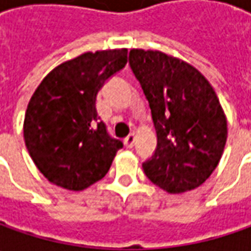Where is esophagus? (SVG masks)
<instances>
[{
    "label": "esophagus",
    "mask_w": 251,
    "mask_h": 251,
    "mask_svg": "<svg viewBox=\"0 0 251 251\" xmlns=\"http://www.w3.org/2000/svg\"><path fill=\"white\" fill-rule=\"evenodd\" d=\"M134 142H135V135H134V134H130V135L124 140V145H126V148H132V147H134Z\"/></svg>",
    "instance_id": "esophagus-1"
}]
</instances>
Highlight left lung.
Returning <instances> with one entry per match:
<instances>
[{"mask_svg": "<svg viewBox=\"0 0 251 251\" xmlns=\"http://www.w3.org/2000/svg\"><path fill=\"white\" fill-rule=\"evenodd\" d=\"M130 65L158 137L155 153L142 165L147 177L170 194L200 187L218 166L227 138L214 88L191 64L158 50L132 49Z\"/></svg>", "mask_w": 251, "mask_h": 251, "instance_id": "obj_1", "label": "left lung"}]
</instances>
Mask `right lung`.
I'll use <instances>...</instances> for the list:
<instances>
[{"label": "right lung", "mask_w": 251, "mask_h": 251, "mask_svg": "<svg viewBox=\"0 0 251 251\" xmlns=\"http://www.w3.org/2000/svg\"><path fill=\"white\" fill-rule=\"evenodd\" d=\"M127 64V49L88 51L57 65L32 95L24 138L40 173L58 187L85 190L106 176L123 142L96 111L106 79Z\"/></svg>", "instance_id": "add662e5"}]
</instances>
